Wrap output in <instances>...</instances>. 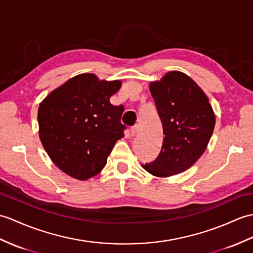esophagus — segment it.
Wrapping results in <instances>:
<instances>
[{"mask_svg":"<svg viewBox=\"0 0 253 253\" xmlns=\"http://www.w3.org/2000/svg\"><path fill=\"white\" fill-rule=\"evenodd\" d=\"M137 132H138V125H134V126L130 127V134L132 137L136 136Z\"/></svg>","mask_w":253,"mask_h":253,"instance_id":"1","label":"esophagus"}]
</instances>
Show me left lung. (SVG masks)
<instances>
[{"label":"left lung","mask_w":253,"mask_h":253,"mask_svg":"<svg viewBox=\"0 0 253 253\" xmlns=\"http://www.w3.org/2000/svg\"><path fill=\"white\" fill-rule=\"evenodd\" d=\"M150 91L165 138L156 160L142 167L156 177L181 173L193 166L207 148L215 125L212 107L202 88L179 71L152 82Z\"/></svg>","instance_id":"obj_1"}]
</instances>
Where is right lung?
I'll use <instances>...</instances> for the list:
<instances>
[{
    "mask_svg": "<svg viewBox=\"0 0 253 253\" xmlns=\"http://www.w3.org/2000/svg\"><path fill=\"white\" fill-rule=\"evenodd\" d=\"M121 81H100L83 73L52 90L38 111L39 134L45 151L64 173L78 180L95 177L124 137L123 105L111 104Z\"/></svg>",
    "mask_w": 253,
    "mask_h": 253,
    "instance_id": "1",
    "label": "right lung"
}]
</instances>
